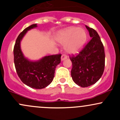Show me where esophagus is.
<instances>
[{
	"label": "esophagus",
	"mask_w": 120,
	"mask_h": 120,
	"mask_svg": "<svg viewBox=\"0 0 120 120\" xmlns=\"http://www.w3.org/2000/svg\"><path fill=\"white\" fill-rule=\"evenodd\" d=\"M67 58V57L66 55H62V56H61V61L65 60V59H66Z\"/></svg>",
	"instance_id": "esophagus-1"
}]
</instances>
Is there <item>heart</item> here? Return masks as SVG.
<instances>
[{"label": "heart", "instance_id": "obj_1", "mask_svg": "<svg viewBox=\"0 0 120 120\" xmlns=\"http://www.w3.org/2000/svg\"><path fill=\"white\" fill-rule=\"evenodd\" d=\"M56 40L59 44L65 45V50L70 54H76L83 48L87 40V34L84 29L72 27L58 33Z\"/></svg>", "mask_w": 120, "mask_h": 120}]
</instances>
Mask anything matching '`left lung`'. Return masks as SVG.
I'll return each instance as SVG.
<instances>
[{"mask_svg": "<svg viewBox=\"0 0 120 120\" xmlns=\"http://www.w3.org/2000/svg\"><path fill=\"white\" fill-rule=\"evenodd\" d=\"M86 27L91 38L90 41L76 56L70 57L72 80L82 87L93 85L100 79L105 60L104 47L98 33L87 26Z\"/></svg>", "mask_w": 120, "mask_h": 120, "instance_id": "left-lung-1", "label": "left lung"}]
</instances>
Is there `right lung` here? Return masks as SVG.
<instances>
[{"label":"right lung","instance_id":"1","mask_svg":"<svg viewBox=\"0 0 120 120\" xmlns=\"http://www.w3.org/2000/svg\"><path fill=\"white\" fill-rule=\"evenodd\" d=\"M36 27L37 24L30 25L19 34L14 48V60L21 81L33 89H42L52 82L57 65L61 62V55L46 56L36 61L25 57L21 49V41L28 30Z\"/></svg>","mask_w":120,"mask_h":120}]
</instances>
